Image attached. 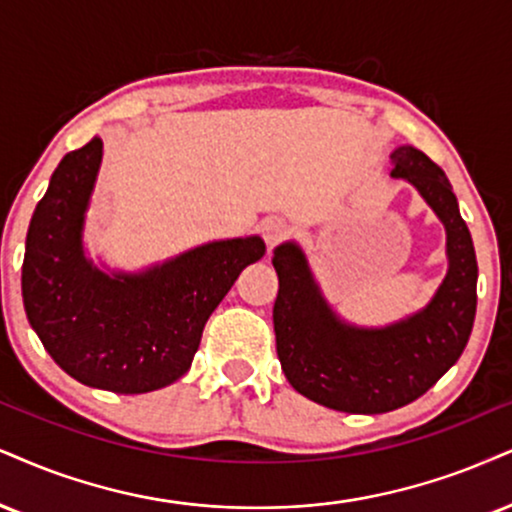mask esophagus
Returning a JSON list of instances; mask_svg holds the SVG:
<instances>
[{"label":"esophagus","mask_w":512,"mask_h":512,"mask_svg":"<svg viewBox=\"0 0 512 512\" xmlns=\"http://www.w3.org/2000/svg\"><path fill=\"white\" fill-rule=\"evenodd\" d=\"M287 230L289 227L282 218H266L261 223V235H263V239H266L268 246H275L277 242H280V239L287 235Z\"/></svg>","instance_id":"obj_1"}]
</instances>
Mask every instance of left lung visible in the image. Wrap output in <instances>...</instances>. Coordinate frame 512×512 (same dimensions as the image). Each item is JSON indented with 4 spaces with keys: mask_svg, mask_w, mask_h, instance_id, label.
<instances>
[{
    "mask_svg": "<svg viewBox=\"0 0 512 512\" xmlns=\"http://www.w3.org/2000/svg\"><path fill=\"white\" fill-rule=\"evenodd\" d=\"M391 178L420 192L446 227L449 270L422 311L387 327H356L332 311L294 242L275 249L277 356L289 384L342 413H387L425 394L458 361L477 311V258L449 178L415 147L391 154Z\"/></svg>",
    "mask_w": 512,
    "mask_h": 512,
    "instance_id": "left-lung-1",
    "label": "left lung"
}]
</instances>
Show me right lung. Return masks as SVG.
Returning a JSON list of instances; mask_svg holds the SVG:
<instances>
[{"label":"right lung","instance_id":"add662e5","mask_svg":"<svg viewBox=\"0 0 512 512\" xmlns=\"http://www.w3.org/2000/svg\"><path fill=\"white\" fill-rule=\"evenodd\" d=\"M102 147L94 137L52 173L25 237L23 306L44 349L75 380L147 394L189 370L208 315L266 244L223 239L144 273H104L82 249Z\"/></svg>","mask_w":512,"mask_h":512}]
</instances>
